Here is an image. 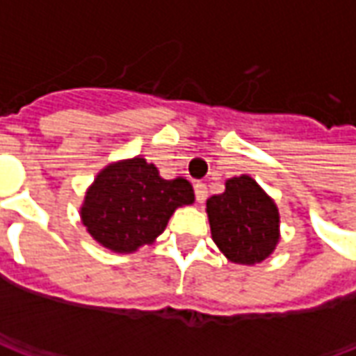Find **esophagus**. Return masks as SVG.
<instances>
[{
	"mask_svg": "<svg viewBox=\"0 0 356 356\" xmlns=\"http://www.w3.org/2000/svg\"><path fill=\"white\" fill-rule=\"evenodd\" d=\"M194 194H196V200L200 202V204H204L206 198H208V186L204 185V183H196V185H194Z\"/></svg>",
	"mask_w": 356,
	"mask_h": 356,
	"instance_id": "1",
	"label": "esophagus"
}]
</instances>
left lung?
Instances as JSON below:
<instances>
[{"mask_svg": "<svg viewBox=\"0 0 356 356\" xmlns=\"http://www.w3.org/2000/svg\"><path fill=\"white\" fill-rule=\"evenodd\" d=\"M211 238L225 257L255 265L275 252L280 238V216L270 196L250 175L232 177L225 193L206 202Z\"/></svg>", "mask_w": 356, "mask_h": 356, "instance_id": "1", "label": "left lung"}]
</instances>
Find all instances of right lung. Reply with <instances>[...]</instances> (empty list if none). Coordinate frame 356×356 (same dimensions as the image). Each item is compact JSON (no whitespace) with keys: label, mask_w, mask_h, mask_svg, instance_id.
Wrapping results in <instances>:
<instances>
[{"label":"right lung","mask_w":356,"mask_h":356,"mask_svg":"<svg viewBox=\"0 0 356 356\" xmlns=\"http://www.w3.org/2000/svg\"><path fill=\"white\" fill-rule=\"evenodd\" d=\"M193 202V185L186 179L160 177L154 163L137 156L108 163L95 177L80 216L101 246L133 254L162 234L175 209Z\"/></svg>","instance_id":"right-lung-1"}]
</instances>
